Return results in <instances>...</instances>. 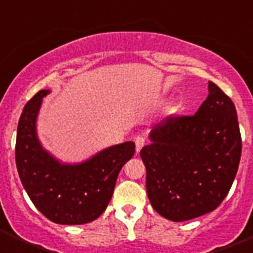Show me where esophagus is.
Listing matches in <instances>:
<instances>
[{
	"label": "esophagus",
	"mask_w": 253,
	"mask_h": 253,
	"mask_svg": "<svg viewBox=\"0 0 253 253\" xmlns=\"http://www.w3.org/2000/svg\"><path fill=\"white\" fill-rule=\"evenodd\" d=\"M134 142H135V151H137V153L143 148V147H144V144H146V139H144V137H140V135H138V137L134 139Z\"/></svg>",
	"instance_id": "obj_1"
}]
</instances>
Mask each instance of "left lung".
Segmentation results:
<instances>
[{"instance_id": "1", "label": "left lung", "mask_w": 253, "mask_h": 253, "mask_svg": "<svg viewBox=\"0 0 253 253\" xmlns=\"http://www.w3.org/2000/svg\"><path fill=\"white\" fill-rule=\"evenodd\" d=\"M140 158L153 209L172 222L213 211L231 190L242 139L232 100L209 82V95L194 115H171L152 129Z\"/></svg>"}]
</instances>
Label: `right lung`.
<instances>
[{"label":"right lung","mask_w":253,"mask_h":253,"mask_svg":"<svg viewBox=\"0 0 253 253\" xmlns=\"http://www.w3.org/2000/svg\"><path fill=\"white\" fill-rule=\"evenodd\" d=\"M42 90L28 101L17 126L15 158L22 186L33 204L57 224H84L99 218L114 193L116 178L135 152L133 142L109 147L88 161L63 165L44 151L37 137Z\"/></svg>","instance_id":"right-lung-1"}]
</instances>
